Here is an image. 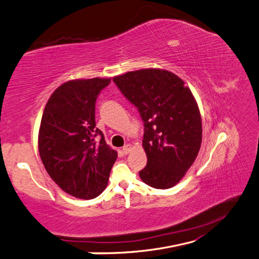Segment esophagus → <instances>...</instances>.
<instances>
[{
    "label": "esophagus",
    "instance_id": "34e87169",
    "mask_svg": "<svg viewBox=\"0 0 259 259\" xmlns=\"http://www.w3.org/2000/svg\"><path fill=\"white\" fill-rule=\"evenodd\" d=\"M131 151H132V145H130V144L124 145V147L122 148V152H123L124 154H128V153H130Z\"/></svg>",
    "mask_w": 259,
    "mask_h": 259
}]
</instances>
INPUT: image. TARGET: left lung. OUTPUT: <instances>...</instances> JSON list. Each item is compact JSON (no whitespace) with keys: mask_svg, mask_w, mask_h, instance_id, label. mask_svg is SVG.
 I'll use <instances>...</instances> for the list:
<instances>
[{"mask_svg":"<svg viewBox=\"0 0 259 259\" xmlns=\"http://www.w3.org/2000/svg\"><path fill=\"white\" fill-rule=\"evenodd\" d=\"M144 121L148 164L139 175L157 189L174 187L194 164L202 140L201 115L188 86L174 73L142 69L112 78Z\"/></svg>","mask_w":259,"mask_h":259,"instance_id":"1","label":"left lung"}]
</instances>
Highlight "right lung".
<instances>
[{"label":"right lung","mask_w":259,"mask_h":259,"mask_svg":"<svg viewBox=\"0 0 259 259\" xmlns=\"http://www.w3.org/2000/svg\"><path fill=\"white\" fill-rule=\"evenodd\" d=\"M111 78L71 79L52 93L38 135L39 155L49 176L79 199L101 195L108 184L117 152L96 128L95 103ZM97 134L101 136L98 144Z\"/></svg>","instance_id":"right-lung-1"}]
</instances>
